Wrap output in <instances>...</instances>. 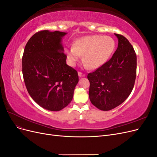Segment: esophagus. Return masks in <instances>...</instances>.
<instances>
[{
  "label": "esophagus",
  "instance_id": "esophagus-1",
  "mask_svg": "<svg viewBox=\"0 0 157 157\" xmlns=\"http://www.w3.org/2000/svg\"><path fill=\"white\" fill-rule=\"evenodd\" d=\"M78 76H79L80 77H84V76L86 75H85L84 73H82V72H80V71H78Z\"/></svg>",
  "mask_w": 157,
  "mask_h": 157
}]
</instances>
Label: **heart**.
Instances as JSON below:
<instances>
[{
	"label": "heart",
	"mask_w": 157,
	"mask_h": 157,
	"mask_svg": "<svg viewBox=\"0 0 157 157\" xmlns=\"http://www.w3.org/2000/svg\"><path fill=\"white\" fill-rule=\"evenodd\" d=\"M115 48V42L111 36L90 35L76 40L73 48L67 51L71 66H75L82 56L83 62L90 69L100 67L111 58Z\"/></svg>",
	"instance_id": "b5f03b06"
}]
</instances>
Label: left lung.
<instances>
[{
	"label": "left lung",
	"mask_w": 157,
	"mask_h": 157,
	"mask_svg": "<svg viewBox=\"0 0 157 157\" xmlns=\"http://www.w3.org/2000/svg\"><path fill=\"white\" fill-rule=\"evenodd\" d=\"M115 35L118 44L111 58L87 76L90 100L101 111L111 110L124 102L132 91L136 77L134 48L125 36Z\"/></svg>",
	"instance_id": "1"
}]
</instances>
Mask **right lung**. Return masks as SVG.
<instances>
[{
	"mask_svg": "<svg viewBox=\"0 0 157 157\" xmlns=\"http://www.w3.org/2000/svg\"><path fill=\"white\" fill-rule=\"evenodd\" d=\"M64 32L40 31L25 45L22 73L26 88L38 105L58 111L67 106L78 82L77 71L66 64L61 44Z\"/></svg>",
	"mask_w": 157,
	"mask_h": 157,
	"instance_id": "1",
	"label": "right lung"
}]
</instances>
